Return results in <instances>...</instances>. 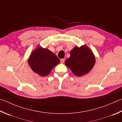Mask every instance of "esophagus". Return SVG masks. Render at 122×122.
<instances>
[{"label":"esophagus","mask_w":122,"mask_h":122,"mask_svg":"<svg viewBox=\"0 0 122 122\" xmlns=\"http://www.w3.org/2000/svg\"><path fill=\"white\" fill-rule=\"evenodd\" d=\"M60 61H61V63H63L64 62H65V59H62L60 60Z\"/></svg>","instance_id":"esophagus-1"}]
</instances>
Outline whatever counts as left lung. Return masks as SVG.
Here are the masks:
<instances>
[{
	"mask_svg": "<svg viewBox=\"0 0 122 122\" xmlns=\"http://www.w3.org/2000/svg\"><path fill=\"white\" fill-rule=\"evenodd\" d=\"M70 56L65 61V65L77 76L87 74L96 63L93 53L85 45L74 47L70 51Z\"/></svg>",
	"mask_w": 122,
	"mask_h": 122,
	"instance_id": "1",
	"label": "left lung"
}]
</instances>
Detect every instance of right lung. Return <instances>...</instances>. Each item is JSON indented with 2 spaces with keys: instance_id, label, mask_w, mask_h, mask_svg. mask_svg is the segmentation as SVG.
<instances>
[{
  "instance_id": "obj_1",
  "label": "right lung",
  "mask_w": 122,
  "mask_h": 122,
  "mask_svg": "<svg viewBox=\"0 0 122 122\" xmlns=\"http://www.w3.org/2000/svg\"><path fill=\"white\" fill-rule=\"evenodd\" d=\"M60 60L50 50L39 46L31 53L28 63L35 72L41 76H46L50 74Z\"/></svg>"
}]
</instances>
